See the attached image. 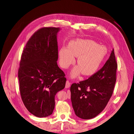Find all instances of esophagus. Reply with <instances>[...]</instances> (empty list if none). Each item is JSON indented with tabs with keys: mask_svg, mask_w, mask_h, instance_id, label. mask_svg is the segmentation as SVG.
Wrapping results in <instances>:
<instances>
[{
	"mask_svg": "<svg viewBox=\"0 0 134 134\" xmlns=\"http://www.w3.org/2000/svg\"><path fill=\"white\" fill-rule=\"evenodd\" d=\"M70 83L68 81H66V83L65 88H68L70 87Z\"/></svg>",
	"mask_w": 134,
	"mask_h": 134,
	"instance_id": "obj_1",
	"label": "esophagus"
}]
</instances>
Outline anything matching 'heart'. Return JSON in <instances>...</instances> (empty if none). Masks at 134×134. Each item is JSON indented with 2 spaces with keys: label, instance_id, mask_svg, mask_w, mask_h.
<instances>
[{
  "label": "heart",
  "instance_id": "obj_1",
  "mask_svg": "<svg viewBox=\"0 0 134 134\" xmlns=\"http://www.w3.org/2000/svg\"><path fill=\"white\" fill-rule=\"evenodd\" d=\"M107 54V48L98 45L89 40L77 38L71 41L67 47H62L59 51V63L63 68H66L75 62L78 66L72 69L71 76L77 77L81 72L82 75L90 76L98 71Z\"/></svg>",
  "mask_w": 134,
  "mask_h": 134
}]
</instances>
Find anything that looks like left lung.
Listing matches in <instances>:
<instances>
[{
	"instance_id": "1",
	"label": "left lung",
	"mask_w": 134,
	"mask_h": 134,
	"mask_svg": "<svg viewBox=\"0 0 134 134\" xmlns=\"http://www.w3.org/2000/svg\"><path fill=\"white\" fill-rule=\"evenodd\" d=\"M117 63L114 50L104 66L88 79L70 87L71 101L76 115L90 119L105 108L112 95L116 82Z\"/></svg>"
}]
</instances>
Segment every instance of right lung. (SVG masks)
<instances>
[{
    "instance_id": "obj_1",
    "label": "right lung",
    "mask_w": 134,
    "mask_h": 134,
    "mask_svg": "<svg viewBox=\"0 0 134 134\" xmlns=\"http://www.w3.org/2000/svg\"><path fill=\"white\" fill-rule=\"evenodd\" d=\"M60 30L46 27L35 32L21 56L18 71L21 98L28 110L39 118L52 114L55 96L65 87V74L57 63Z\"/></svg>"
}]
</instances>
